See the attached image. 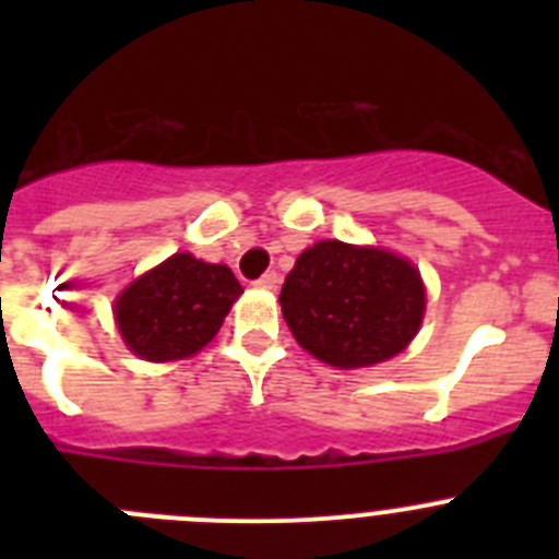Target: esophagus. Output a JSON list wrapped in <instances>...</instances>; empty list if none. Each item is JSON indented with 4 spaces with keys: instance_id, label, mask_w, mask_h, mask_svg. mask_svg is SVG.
<instances>
[{
    "instance_id": "34e87169",
    "label": "esophagus",
    "mask_w": 559,
    "mask_h": 559,
    "mask_svg": "<svg viewBox=\"0 0 559 559\" xmlns=\"http://www.w3.org/2000/svg\"><path fill=\"white\" fill-rule=\"evenodd\" d=\"M254 285H257V288H263V290H276V288H280V274H276V271H269V274L260 276Z\"/></svg>"
}]
</instances>
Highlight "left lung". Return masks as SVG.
<instances>
[{"label":"left lung","instance_id":"1","mask_svg":"<svg viewBox=\"0 0 559 559\" xmlns=\"http://www.w3.org/2000/svg\"><path fill=\"white\" fill-rule=\"evenodd\" d=\"M299 347L338 369L394 358L417 335L426 285L406 257L319 240L296 257L280 294Z\"/></svg>","mask_w":559,"mask_h":559}]
</instances>
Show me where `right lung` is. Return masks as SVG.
<instances>
[{"mask_svg": "<svg viewBox=\"0 0 559 559\" xmlns=\"http://www.w3.org/2000/svg\"><path fill=\"white\" fill-rule=\"evenodd\" d=\"M240 294L243 288L226 265L179 251L117 296L114 319L133 355L153 364L179 360L215 338Z\"/></svg>", "mask_w": 559, "mask_h": 559, "instance_id": "obj_1", "label": "right lung"}]
</instances>
